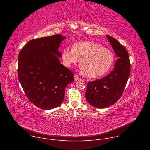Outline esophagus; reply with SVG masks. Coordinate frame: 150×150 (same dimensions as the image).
I'll return each instance as SVG.
<instances>
[{
	"label": "esophagus",
	"mask_w": 150,
	"mask_h": 150,
	"mask_svg": "<svg viewBox=\"0 0 150 150\" xmlns=\"http://www.w3.org/2000/svg\"><path fill=\"white\" fill-rule=\"evenodd\" d=\"M79 79V77L77 75L75 74V75H74V80H75V81H77V80H78Z\"/></svg>",
	"instance_id": "1"
}]
</instances>
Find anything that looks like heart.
<instances>
[{"mask_svg": "<svg viewBox=\"0 0 150 150\" xmlns=\"http://www.w3.org/2000/svg\"><path fill=\"white\" fill-rule=\"evenodd\" d=\"M62 60L67 67L81 62V71L85 76L97 78L104 75L114 62L113 53L98 43L91 41L78 42L73 48L65 47L62 52Z\"/></svg>", "mask_w": 150, "mask_h": 150, "instance_id": "1", "label": "heart"}]
</instances>
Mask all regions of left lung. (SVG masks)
<instances>
[{
	"instance_id": "8db88e82",
	"label": "left lung",
	"mask_w": 150,
	"mask_h": 150,
	"mask_svg": "<svg viewBox=\"0 0 150 150\" xmlns=\"http://www.w3.org/2000/svg\"><path fill=\"white\" fill-rule=\"evenodd\" d=\"M118 57L115 68L107 76L88 82L85 93L88 103L95 108L104 109L114 104L122 96L130 75L129 54L115 38L106 35Z\"/></svg>"
}]
</instances>
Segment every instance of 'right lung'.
<instances>
[{
	"label": "right lung",
	"instance_id": "add662e5",
	"mask_svg": "<svg viewBox=\"0 0 150 150\" xmlns=\"http://www.w3.org/2000/svg\"><path fill=\"white\" fill-rule=\"evenodd\" d=\"M65 36L56 34L28 41L18 56V76L29 100L40 109L50 110L63 102L74 74L60 64L59 52Z\"/></svg>",
	"mask_w": 150,
	"mask_h": 150
}]
</instances>
